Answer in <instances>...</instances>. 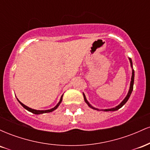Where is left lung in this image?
I'll return each instance as SVG.
<instances>
[{"label":"left lung","mask_w":150,"mask_h":150,"mask_svg":"<svg viewBox=\"0 0 150 150\" xmlns=\"http://www.w3.org/2000/svg\"><path fill=\"white\" fill-rule=\"evenodd\" d=\"M129 61H130V66H131L132 68V77H131V81H130V89H129V91L128 92V94L126 95V97H125V99H123V101H121V103L119 105H118V106H116V107L114 108H107V109H99V108H94L93 107V106L91 105L88 102V101L87 100V99H86V97L85 95V94L83 93V96H84V99H85V101L86 103H87V104L88 105L90 108H93V109H95V110H97V111H117V110H118L119 108H120L122 107V106L124 105L125 103L127 102V101L128 100V99L130 98V94H131V93L132 92V89H133V84H134V77H135V72H134V70L133 68H132V60L131 58H129Z\"/></svg>","instance_id":"1"}]
</instances>
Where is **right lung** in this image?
<instances>
[{
  "label": "right lung",
  "instance_id": "obj_1",
  "mask_svg": "<svg viewBox=\"0 0 150 150\" xmlns=\"http://www.w3.org/2000/svg\"><path fill=\"white\" fill-rule=\"evenodd\" d=\"M62 99H63V95L61 96V99H60L59 102L57 104H56V106H55V107H53L52 108H51V109H49V110H36V109H33V108H31L30 107H28V106H27L26 105L23 104L21 102V101H20L18 99V101H19V103H20V104L22 105V106H23L24 108H25V109H27V111H30V112H32V113H34V114H42V113H49V112H52V111H54V110H56V108H57L58 107V106H59L60 104H61V101H62Z\"/></svg>",
  "mask_w": 150,
  "mask_h": 150
}]
</instances>
